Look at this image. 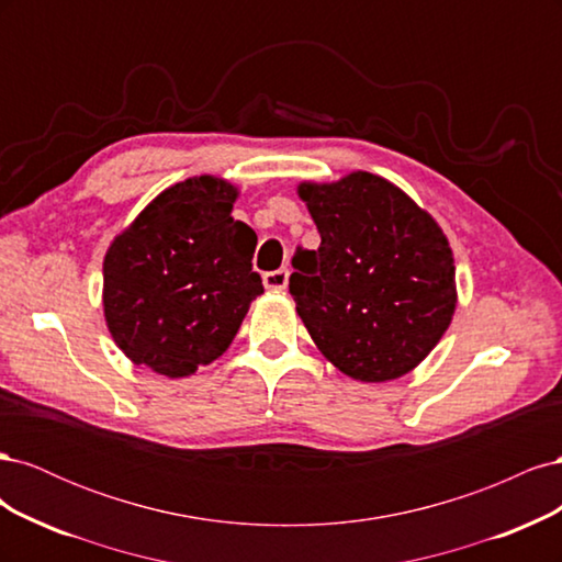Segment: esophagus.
Listing matches in <instances>:
<instances>
[{
  "label": "esophagus",
  "mask_w": 562,
  "mask_h": 562,
  "mask_svg": "<svg viewBox=\"0 0 562 562\" xmlns=\"http://www.w3.org/2000/svg\"><path fill=\"white\" fill-rule=\"evenodd\" d=\"M288 277H291V271H288L285 267L277 269V271H267V274H265V288H269V291H285Z\"/></svg>",
  "instance_id": "1"
}]
</instances>
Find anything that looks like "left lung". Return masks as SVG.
Here are the masks:
<instances>
[{
    "mask_svg": "<svg viewBox=\"0 0 562 562\" xmlns=\"http://www.w3.org/2000/svg\"><path fill=\"white\" fill-rule=\"evenodd\" d=\"M321 234L297 250L291 293L314 345L356 382L415 370L457 307L448 236L401 187L368 171L297 184Z\"/></svg>",
    "mask_w": 562,
    "mask_h": 562,
    "instance_id": "1",
    "label": "left lung"
}]
</instances>
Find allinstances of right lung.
Wrapping results in <instances>:
<instances>
[{
    "label": "right lung",
    "mask_w": 562,
    "mask_h": 562,
    "mask_svg": "<svg viewBox=\"0 0 562 562\" xmlns=\"http://www.w3.org/2000/svg\"><path fill=\"white\" fill-rule=\"evenodd\" d=\"M239 187L194 176L151 199L103 260V312L135 366L180 380L227 351L250 302L258 236L232 217Z\"/></svg>",
    "instance_id": "add662e5"
}]
</instances>
